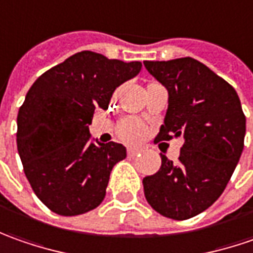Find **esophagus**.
Here are the masks:
<instances>
[{
	"mask_svg": "<svg viewBox=\"0 0 253 253\" xmlns=\"http://www.w3.org/2000/svg\"><path fill=\"white\" fill-rule=\"evenodd\" d=\"M143 153V148H140V147H128L127 148V155L128 157H135L137 154Z\"/></svg>",
	"mask_w": 253,
	"mask_h": 253,
	"instance_id": "esophagus-1",
	"label": "esophagus"
}]
</instances>
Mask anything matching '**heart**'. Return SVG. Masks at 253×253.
<instances>
[{"mask_svg": "<svg viewBox=\"0 0 253 253\" xmlns=\"http://www.w3.org/2000/svg\"><path fill=\"white\" fill-rule=\"evenodd\" d=\"M144 133H145V128L143 123L133 116L123 119L118 127V135L127 143H134V141L141 140Z\"/></svg>", "mask_w": 253, "mask_h": 253, "instance_id": "heart-1", "label": "heart"}]
</instances>
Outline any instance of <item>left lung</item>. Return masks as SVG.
I'll return each instance as SVG.
<instances>
[{"label": "left lung", "instance_id": "8db88e82", "mask_svg": "<svg viewBox=\"0 0 253 253\" xmlns=\"http://www.w3.org/2000/svg\"><path fill=\"white\" fill-rule=\"evenodd\" d=\"M168 89V110L157 141L183 138L178 161L161 154V168L143 179L155 211L192 218L221 196L244 150L247 119L235 89L192 57L144 61Z\"/></svg>", "mask_w": 253, "mask_h": 253}]
</instances>
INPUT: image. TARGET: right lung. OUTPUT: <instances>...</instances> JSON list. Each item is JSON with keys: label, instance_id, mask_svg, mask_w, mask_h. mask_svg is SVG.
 I'll return each mask as SVG.
<instances>
[{"label": "right lung", "instance_id": "right-lung-1", "mask_svg": "<svg viewBox=\"0 0 253 253\" xmlns=\"http://www.w3.org/2000/svg\"><path fill=\"white\" fill-rule=\"evenodd\" d=\"M140 70V61L80 51L28 91L18 112V153L35 195L53 213L84 214L105 199L112 168L126 158V148L96 144L88 126L95 109H108L115 89Z\"/></svg>", "mask_w": 253, "mask_h": 253}]
</instances>
